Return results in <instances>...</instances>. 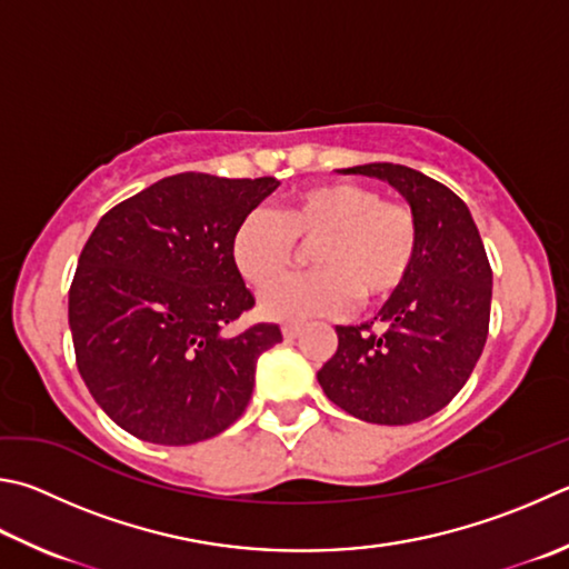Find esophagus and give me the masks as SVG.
Returning a JSON list of instances; mask_svg holds the SVG:
<instances>
[{"instance_id": "34e87169", "label": "esophagus", "mask_w": 569, "mask_h": 569, "mask_svg": "<svg viewBox=\"0 0 569 569\" xmlns=\"http://www.w3.org/2000/svg\"><path fill=\"white\" fill-rule=\"evenodd\" d=\"M281 333L286 340H296L298 336H301V326H283Z\"/></svg>"}]
</instances>
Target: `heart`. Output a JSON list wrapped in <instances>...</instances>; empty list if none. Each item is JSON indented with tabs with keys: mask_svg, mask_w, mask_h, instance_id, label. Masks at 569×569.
I'll return each instance as SVG.
<instances>
[{
	"mask_svg": "<svg viewBox=\"0 0 569 569\" xmlns=\"http://www.w3.org/2000/svg\"><path fill=\"white\" fill-rule=\"evenodd\" d=\"M296 238L316 240L317 271L279 279L261 293V313L283 323L346 316L396 293L418 253V221L408 206L380 201L358 183H320L293 193L281 213L251 211L239 221L231 256L246 281L266 286L290 264Z\"/></svg>",
	"mask_w": 569,
	"mask_h": 569,
	"instance_id": "obj_1",
	"label": "heart"
}]
</instances>
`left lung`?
<instances>
[{
    "label": "left lung",
    "instance_id": "obj_1",
    "mask_svg": "<svg viewBox=\"0 0 569 569\" xmlns=\"http://www.w3.org/2000/svg\"><path fill=\"white\" fill-rule=\"evenodd\" d=\"M390 183L418 221L410 273L376 316L380 330L336 326L338 348L318 370L326 396L378 426L436 416L468 383L488 340L492 271L470 209L448 186L400 163L340 169Z\"/></svg>",
    "mask_w": 569,
    "mask_h": 569
}]
</instances>
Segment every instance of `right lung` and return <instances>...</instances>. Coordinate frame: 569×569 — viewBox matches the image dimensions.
Segmentation results:
<instances>
[{
    "label": "right lung",
    "instance_id": "right-lung-1",
    "mask_svg": "<svg viewBox=\"0 0 569 569\" xmlns=\"http://www.w3.org/2000/svg\"><path fill=\"white\" fill-rule=\"evenodd\" d=\"M278 181L167 177L101 216L69 288L77 368L99 408L157 446L209 440L241 418L256 360L281 328L229 333L253 308L231 256L239 221Z\"/></svg>",
    "mask_w": 569,
    "mask_h": 569
}]
</instances>
